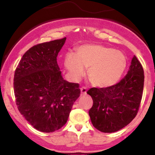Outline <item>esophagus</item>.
Masks as SVG:
<instances>
[{"instance_id":"1","label":"esophagus","mask_w":155,"mask_h":155,"mask_svg":"<svg viewBox=\"0 0 155 155\" xmlns=\"http://www.w3.org/2000/svg\"><path fill=\"white\" fill-rule=\"evenodd\" d=\"M80 90H81V95H86V94H87V88L86 87H81V89H80Z\"/></svg>"}]
</instances>
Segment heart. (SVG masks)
<instances>
[{
  "instance_id": "b5f03b06",
  "label": "heart",
  "mask_w": 155,
  "mask_h": 155,
  "mask_svg": "<svg viewBox=\"0 0 155 155\" xmlns=\"http://www.w3.org/2000/svg\"><path fill=\"white\" fill-rule=\"evenodd\" d=\"M64 65L69 76L78 81L88 68L90 81L98 87H108L119 81L127 65L123 52L100 44H85L77 49V54L68 53Z\"/></svg>"
}]
</instances>
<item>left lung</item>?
Here are the masks:
<instances>
[{"mask_svg": "<svg viewBox=\"0 0 155 155\" xmlns=\"http://www.w3.org/2000/svg\"><path fill=\"white\" fill-rule=\"evenodd\" d=\"M144 74L136 56L127 75L106 88H91L87 93L93 105L89 111L94 127L103 133H114L127 126L136 116L143 94Z\"/></svg>", "mask_w": 155, "mask_h": 155, "instance_id": "left-lung-1", "label": "left lung"}]
</instances>
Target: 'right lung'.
<instances>
[{
  "instance_id": "add662e5",
  "label": "right lung",
  "mask_w": 155,
  "mask_h": 155,
  "mask_svg": "<svg viewBox=\"0 0 155 155\" xmlns=\"http://www.w3.org/2000/svg\"><path fill=\"white\" fill-rule=\"evenodd\" d=\"M65 40V37L31 47L15 72L17 108L34 128L44 133L54 132L65 125L80 95L79 84L64 79L57 63Z\"/></svg>"
}]
</instances>
